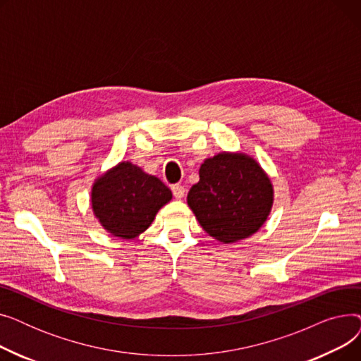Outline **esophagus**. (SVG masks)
<instances>
[{"mask_svg": "<svg viewBox=\"0 0 361 361\" xmlns=\"http://www.w3.org/2000/svg\"><path fill=\"white\" fill-rule=\"evenodd\" d=\"M173 193L176 199H183L185 196V187L181 184H174L173 185Z\"/></svg>", "mask_w": 361, "mask_h": 361, "instance_id": "34e87169", "label": "esophagus"}]
</instances>
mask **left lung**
<instances>
[{
  "mask_svg": "<svg viewBox=\"0 0 361 361\" xmlns=\"http://www.w3.org/2000/svg\"><path fill=\"white\" fill-rule=\"evenodd\" d=\"M187 204L207 234L231 244L252 237L268 221L274 185L253 157L224 150L203 161Z\"/></svg>",
  "mask_w": 361,
  "mask_h": 361,
  "instance_id": "8db88e82",
  "label": "left lung"
}]
</instances>
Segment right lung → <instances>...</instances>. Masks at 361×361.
<instances>
[{
  "label": "right lung",
  "instance_id": "obj_1",
  "mask_svg": "<svg viewBox=\"0 0 361 361\" xmlns=\"http://www.w3.org/2000/svg\"><path fill=\"white\" fill-rule=\"evenodd\" d=\"M173 193L155 176L121 161L94 178L90 190L93 216L114 237L133 240L143 234Z\"/></svg>",
  "mask_w": 361,
  "mask_h": 361
}]
</instances>
